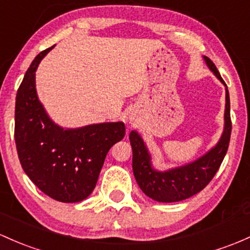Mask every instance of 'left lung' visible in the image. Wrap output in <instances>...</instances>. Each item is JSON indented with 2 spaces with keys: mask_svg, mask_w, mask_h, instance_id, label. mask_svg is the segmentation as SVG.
Returning a JSON list of instances; mask_svg holds the SVG:
<instances>
[{
  "mask_svg": "<svg viewBox=\"0 0 250 250\" xmlns=\"http://www.w3.org/2000/svg\"><path fill=\"white\" fill-rule=\"evenodd\" d=\"M204 59L210 70L227 86L216 65L208 57H204ZM224 120H226V125H224L223 135L215 148H212L198 160L188 165L169 169L167 172H158L152 168L150 156L148 154L144 141L136 131H131L129 140L133 149V172L144 193L156 202L173 203L188 199L201 192L215 177L229 147L231 119H230V98L228 89L226 92Z\"/></svg>",
  "mask_w": 250,
  "mask_h": 250,
  "instance_id": "obj_1",
  "label": "left lung"
}]
</instances>
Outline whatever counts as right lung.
Wrapping results in <instances>:
<instances>
[{"instance_id": "add662e5", "label": "right lung", "mask_w": 250, "mask_h": 250, "mask_svg": "<svg viewBox=\"0 0 250 250\" xmlns=\"http://www.w3.org/2000/svg\"><path fill=\"white\" fill-rule=\"evenodd\" d=\"M51 48L35 57L18 90L15 145L24 173L38 188L62 203L81 202L94 191L109 149L125 138L122 122L78 129L54 125L38 100L35 70Z\"/></svg>"}]
</instances>
